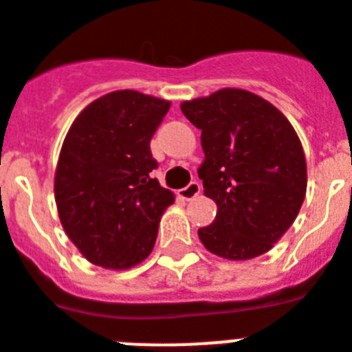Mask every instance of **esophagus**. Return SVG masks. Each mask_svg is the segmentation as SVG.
<instances>
[{"label": "esophagus", "mask_w": 352, "mask_h": 352, "mask_svg": "<svg viewBox=\"0 0 352 352\" xmlns=\"http://www.w3.org/2000/svg\"><path fill=\"white\" fill-rule=\"evenodd\" d=\"M199 194H201V185L197 182L188 183L187 187L179 188V190H178V196L182 197V199H185V201L194 199V197L199 196Z\"/></svg>", "instance_id": "obj_1"}]
</instances>
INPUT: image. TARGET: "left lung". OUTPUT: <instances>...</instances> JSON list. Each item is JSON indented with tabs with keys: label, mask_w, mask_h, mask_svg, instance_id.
<instances>
[{
	"label": "left lung",
	"mask_w": 352,
	"mask_h": 352,
	"mask_svg": "<svg viewBox=\"0 0 352 352\" xmlns=\"http://www.w3.org/2000/svg\"><path fill=\"white\" fill-rule=\"evenodd\" d=\"M201 130L205 162L197 169L217 215L197 235L210 253L251 260L292 226L306 196V158L287 117L244 89H221L183 101Z\"/></svg>",
	"instance_id": "left-lung-1"
}]
</instances>
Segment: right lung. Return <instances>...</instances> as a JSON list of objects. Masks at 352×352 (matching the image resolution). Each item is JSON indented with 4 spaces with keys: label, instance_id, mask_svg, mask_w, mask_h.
<instances>
[{
    "label": "right lung",
    "instance_id": "right-lung-1",
    "mask_svg": "<svg viewBox=\"0 0 352 352\" xmlns=\"http://www.w3.org/2000/svg\"><path fill=\"white\" fill-rule=\"evenodd\" d=\"M165 99L116 90L85 107L69 128L55 170V201L65 233L94 265L124 270L155 248L174 203L151 173V137L169 112Z\"/></svg>",
    "mask_w": 352,
    "mask_h": 352
}]
</instances>
